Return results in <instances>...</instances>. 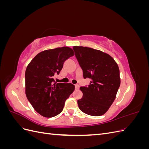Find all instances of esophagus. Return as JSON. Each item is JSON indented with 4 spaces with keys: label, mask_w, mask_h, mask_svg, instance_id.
Returning a JSON list of instances; mask_svg holds the SVG:
<instances>
[{
    "label": "esophagus",
    "mask_w": 149,
    "mask_h": 149,
    "mask_svg": "<svg viewBox=\"0 0 149 149\" xmlns=\"http://www.w3.org/2000/svg\"><path fill=\"white\" fill-rule=\"evenodd\" d=\"M79 86L78 84H75V89H79Z\"/></svg>",
    "instance_id": "obj_1"
}]
</instances>
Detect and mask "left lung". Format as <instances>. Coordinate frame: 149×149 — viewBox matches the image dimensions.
<instances>
[{
	"label": "left lung",
	"instance_id": "left-lung-1",
	"mask_svg": "<svg viewBox=\"0 0 149 149\" xmlns=\"http://www.w3.org/2000/svg\"><path fill=\"white\" fill-rule=\"evenodd\" d=\"M84 78L91 79L88 86H81L83 97L78 100L79 109L93 116H102L109 109L120 86L119 66L107 53L89 47L74 46Z\"/></svg>",
	"mask_w": 149,
	"mask_h": 149
}]
</instances>
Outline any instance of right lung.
Returning a JSON list of instances; mask_svg holds the SVG:
<instances>
[{
	"label": "right lung",
	"mask_w": 149,
	"mask_h": 149,
	"mask_svg": "<svg viewBox=\"0 0 149 149\" xmlns=\"http://www.w3.org/2000/svg\"><path fill=\"white\" fill-rule=\"evenodd\" d=\"M74 55L68 47L47 49L31 60L25 71V94L38 114L52 118L63 109L65 101L74 90L71 83L55 81L64 62Z\"/></svg>",
	"instance_id": "right-lung-1"
}]
</instances>
